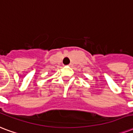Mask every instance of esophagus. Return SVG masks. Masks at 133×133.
<instances>
[{
  "mask_svg": "<svg viewBox=\"0 0 133 133\" xmlns=\"http://www.w3.org/2000/svg\"><path fill=\"white\" fill-rule=\"evenodd\" d=\"M69 66H72L73 64H71H71H69Z\"/></svg>",
  "mask_w": 133,
  "mask_h": 133,
  "instance_id": "esophagus-1",
  "label": "esophagus"
}]
</instances>
